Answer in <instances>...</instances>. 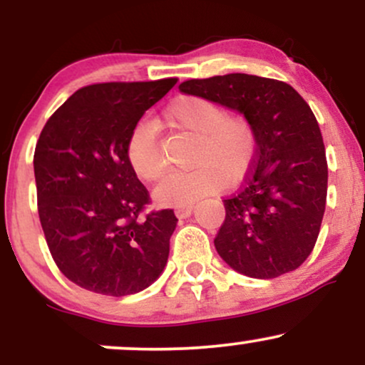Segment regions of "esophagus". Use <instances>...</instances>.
<instances>
[{"mask_svg":"<svg viewBox=\"0 0 365 365\" xmlns=\"http://www.w3.org/2000/svg\"><path fill=\"white\" fill-rule=\"evenodd\" d=\"M192 211H194V206H183V207L175 209V215H177V217H180V220H185V217L192 215Z\"/></svg>","mask_w":365,"mask_h":365,"instance_id":"obj_1","label":"esophagus"}]
</instances>
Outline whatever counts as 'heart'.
<instances>
[{"label": "heart", "mask_w": 365, "mask_h": 365, "mask_svg": "<svg viewBox=\"0 0 365 365\" xmlns=\"http://www.w3.org/2000/svg\"><path fill=\"white\" fill-rule=\"evenodd\" d=\"M165 123L195 137L185 173L171 175L154 190L163 207L192 206L202 197L225 187H235L252 170L257 154L254 125L240 113H226L223 104L204 96L183 94L165 110ZM127 161L144 182H158L165 175L158 132L150 121H140L127 142Z\"/></svg>", "instance_id": "obj_1"}]
</instances>
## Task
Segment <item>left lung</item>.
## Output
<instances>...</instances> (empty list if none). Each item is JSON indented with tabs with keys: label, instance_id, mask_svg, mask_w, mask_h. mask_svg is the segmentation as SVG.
Segmentation results:
<instances>
[{
	"label": "left lung",
	"instance_id": "8db88e82",
	"mask_svg": "<svg viewBox=\"0 0 365 365\" xmlns=\"http://www.w3.org/2000/svg\"><path fill=\"white\" fill-rule=\"evenodd\" d=\"M178 89L247 116L257 135L254 168L223 200L217 254L237 273L259 279L302 266L319 235L328 192L324 142L309 104L288 83L247 73L192 78Z\"/></svg>",
	"mask_w": 365,
	"mask_h": 365
}]
</instances>
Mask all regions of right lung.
Wrapping results in <instances>:
<instances>
[{"instance_id":"obj_1","label":"right lung","mask_w":365,"mask_h":365,"mask_svg":"<svg viewBox=\"0 0 365 365\" xmlns=\"http://www.w3.org/2000/svg\"><path fill=\"white\" fill-rule=\"evenodd\" d=\"M177 78L78 89L44 125L34 153L37 209L49 252L70 282L110 297L161 276L173 209L140 217L149 192L127 161L130 133Z\"/></svg>"}]
</instances>
